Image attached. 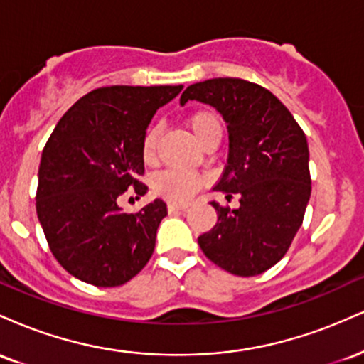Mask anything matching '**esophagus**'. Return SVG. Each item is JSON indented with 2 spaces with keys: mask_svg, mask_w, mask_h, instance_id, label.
Returning a JSON list of instances; mask_svg holds the SVG:
<instances>
[{
  "mask_svg": "<svg viewBox=\"0 0 364 364\" xmlns=\"http://www.w3.org/2000/svg\"><path fill=\"white\" fill-rule=\"evenodd\" d=\"M169 210H185L188 208V203H181V202H169L168 203Z\"/></svg>",
  "mask_w": 364,
  "mask_h": 364,
  "instance_id": "esophagus-1",
  "label": "esophagus"
}]
</instances>
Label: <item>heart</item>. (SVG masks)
I'll return each mask as SVG.
<instances>
[{
  "label": "heart",
  "mask_w": 364,
  "mask_h": 364,
  "mask_svg": "<svg viewBox=\"0 0 364 364\" xmlns=\"http://www.w3.org/2000/svg\"><path fill=\"white\" fill-rule=\"evenodd\" d=\"M186 124L195 135V139L205 147L212 140L220 139L223 135V121L220 116L212 109H198L186 116ZM159 144H161V128L157 124H150L145 129L141 139V157L145 162H154L157 156ZM202 174L191 173L183 169H166L154 178L152 186L157 195L173 202H185L196 193L203 185Z\"/></svg>",
  "instance_id": "obj_1"
}]
</instances>
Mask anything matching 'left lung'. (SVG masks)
Here are the masks:
<instances>
[{
  "instance_id": "obj_1",
  "label": "left lung",
  "mask_w": 364,
  "mask_h": 364,
  "mask_svg": "<svg viewBox=\"0 0 364 364\" xmlns=\"http://www.w3.org/2000/svg\"><path fill=\"white\" fill-rule=\"evenodd\" d=\"M214 106L228 123L229 157L215 191L240 207L212 202L217 224L198 236L217 267L240 277L258 275L287 253L311 195L306 135L270 90L243 78H212L190 85L181 104Z\"/></svg>"
}]
</instances>
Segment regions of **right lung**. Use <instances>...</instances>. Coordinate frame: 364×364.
<instances>
[{"label":"right lung","instance_id":"right-lung-1","mask_svg":"<svg viewBox=\"0 0 364 364\" xmlns=\"http://www.w3.org/2000/svg\"><path fill=\"white\" fill-rule=\"evenodd\" d=\"M183 85L101 87L65 112L46 141L36 210L54 258L97 287L128 282L147 265L168 207L156 198L124 214L119 196L147 193L141 139Z\"/></svg>","mask_w":364,"mask_h":364}]
</instances>
